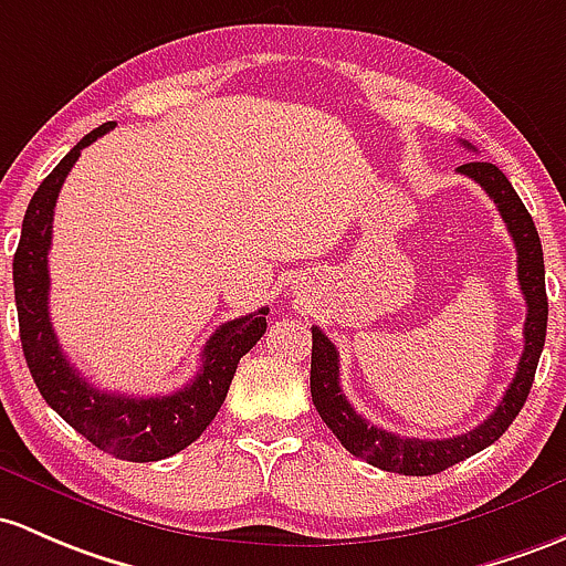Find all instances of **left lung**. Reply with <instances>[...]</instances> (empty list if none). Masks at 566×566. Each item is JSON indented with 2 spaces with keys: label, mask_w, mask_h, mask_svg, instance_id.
<instances>
[{
  "label": "left lung",
  "mask_w": 566,
  "mask_h": 566,
  "mask_svg": "<svg viewBox=\"0 0 566 566\" xmlns=\"http://www.w3.org/2000/svg\"><path fill=\"white\" fill-rule=\"evenodd\" d=\"M472 148L470 143H464ZM461 175L472 178L475 184L494 199L500 216L515 242V256H518V285L526 300V324H524V354L518 358L515 378L504 391L496 410L478 423L467 434L448 437V440H418V437H399L391 431L373 427L354 410V405L345 399L339 388V354L318 326H313V358H310V394L313 405L324 423L334 431L345 451H350L367 464L380 467L386 472L399 475H437L459 461L470 459L491 442H496L507 431L510 423L524 407L528 388L537 373L539 354L545 345V329H548V296H545V264L539 234L534 229L532 216L504 178L496 164L470 161L459 167Z\"/></svg>",
  "instance_id": "1"
}]
</instances>
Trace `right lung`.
I'll list each match as a JSON object with an SVG mask.
<instances>
[{
  "instance_id": "right-lung-1",
  "label": "right lung",
  "mask_w": 566,
  "mask_h": 566,
  "mask_svg": "<svg viewBox=\"0 0 566 566\" xmlns=\"http://www.w3.org/2000/svg\"><path fill=\"white\" fill-rule=\"evenodd\" d=\"M113 126L115 120L83 137L42 180L29 202L13 256L18 326H21L23 356L42 399L72 429L81 431L88 442L115 459L159 461L184 451L210 427L227 399L237 364L266 332L270 307L218 326L205 343L197 378L167 397H124V394L99 391L66 361L48 313V289H51L48 251H51L53 208L81 150L107 135Z\"/></svg>"
}]
</instances>
